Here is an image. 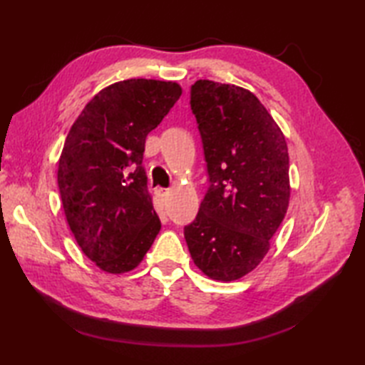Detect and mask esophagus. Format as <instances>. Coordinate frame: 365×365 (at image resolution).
Returning <instances> with one entry per match:
<instances>
[{
  "label": "esophagus",
  "mask_w": 365,
  "mask_h": 365,
  "mask_svg": "<svg viewBox=\"0 0 365 365\" xmlns=\"http://www.w3.org/2000/svg\"><path fill=\"white\" fill-rule=\"evenodd\" d=\"M158 195H160V197L165 200V199H168V196H169V190L168 188H160L158 190Z\"/></svg>",
  "instance_id": "obj_1"
}]
</instances>
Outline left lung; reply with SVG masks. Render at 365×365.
Listing matches in <instances>:
<instances>
[{
    "label": "left lung",
    "instance_id": "left-lung-1",
    "mask_svg": "<svg viewBox=\"0 0 365 365\" xmlns=\"http://www.w3.org/2000/svg\"><path fill=\"white\" fill-rule=\"evenodd\" d=\"M190 105L202 139L208 188L185 240L196 267L218 281L247 274L269 250L290 197L281 128L250 91L199 80Z\"/></svg>",
    "mask_w": 365,
    "mask_h": 365
}]
</instances>
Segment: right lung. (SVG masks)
<instances>
[{"instance_id":"add662e5","label":"right lung","mask_w":365,"mask_h":365,"mask_svg":"<svg viewBox=\"0 0 365 365\" xmlns=\"http://www.w3.org/2000/svg\"><path fill=\"white\" fill-rule=\"evenodd\" d=\"M180 96L173 81L114 83L84 106L66 138L58 187L68 227L108 273L136 268L161 229L147 188L144 145Z\"/></svg>"}]
</instances>
